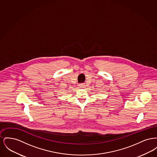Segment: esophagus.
<instances>
[{"label":"esophagus","mask_w":157,"mask_h":157,"mask_svg":"<svg viewBox=\"0 0 157 157\" xmlns=\"http://www.w3.org/2000/svg\"><path fill=\"white\" fill-rule=\"evenodd\" d=\"M85 84H83V83H81V84H80V85H79V87H80L81 88H84V87H85Z\"/></svg>","instance_id":"esophagus-1"}]
</instances>
